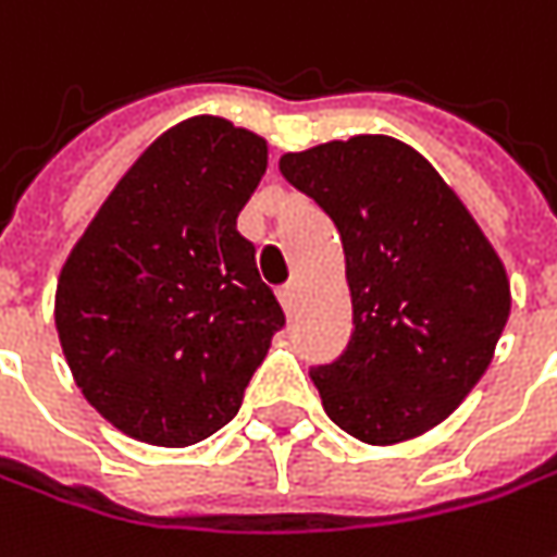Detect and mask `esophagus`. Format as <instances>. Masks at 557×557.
<instances>
[{
    "instance_id": "obj_1",
    "label": "esophagus",
    "mask_w": 557,
    "mask_h": 557,
    "mask_svg": "<svg viewBox=\"0 0 557 557\" xmlns=\"http://www.w3.org/2000/svg\"><path fill=\"white\" fill-rule=\"evenodd\" d=\"M277 298H280V305L289 311V308H293V301H296V283H286V286H280Z\"/></svg>"
}]
</instances>
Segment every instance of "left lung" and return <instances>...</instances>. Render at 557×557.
I'll return each mask as SVG.
<instances>
[{
	"label": "left lung",
	"instance_id": "left-lung-1",
	"mask_svg": "<svg viewBox=\"0 0 557 557\" xmlns=\"http://www.w3.org/2000/svg\"><path fill=\"white\" fill-rule=\"evenodd\" d=\"M280 172L333 219L345 249L351 342L311 370L326 416L373 447L441 425L508 320L496 249L434 165L388 135L283 153Z\"/></svg>",
	"mask_w": 557,
	"mask_h": 557
}]
</instances>
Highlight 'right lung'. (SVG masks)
I'll return each instance as SVG.
<instances>
[{
    "instance_id": "obj_1",
    "label": "right lung",
    "mask_w": 557,
    "mask_h": 557,
    "mask_svg": "<svg viewBox=\"0 0 557 557\" xmlns=\"http://www.w3.org/2000/svg\"><path fill=\"white\" fill-rule=\"evenodd\" d=\"M268 141L190 116L132 163L70 249L54 326L79 392L113 429L190 447L227 425L286 323L237 215Z\"/></svg>"
}]
</instances>
